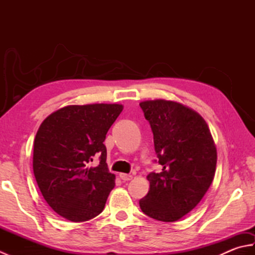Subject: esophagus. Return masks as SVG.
I'll use <instances>...</instances> for the list:
<instances>
[{
    "mask_svg": "<svg viewBox=\"0 0 255 255\" xmlns=\"http://www.w3.org/2000/svg\"><path fill=\"white\" fill-rule=\"evenodd\" d=\"M119 177H121L124 182H127V181H130L131 180L132 175L127 174V173H121V174H119Z\"/></svg>",
    "mask_w": 255,
    "mask_h": 255,
    "instance_id": "obj_1",
    "label": "esophagus"
}]
</instances>
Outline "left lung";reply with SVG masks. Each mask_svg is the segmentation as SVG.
<instances>
[{
	"instance_id": "1",
	"label": "left lung",
	"mask_w": 255,
	"mask_h": 255,
	"mask_svg": "<svg viewBox=\"0 0 255 255\" xmlns=\"http://www.w3.org/2000/svg\"><path fill=\"white\" fill-rule=\"evenodd\" d=\"M153 132L162 172L150 173L148 194L139 200L149 217L173 223L202 200L213 183L217 149L199 114L178 102L163 99L140 103Z\"/></svg>"
}]
</instances>
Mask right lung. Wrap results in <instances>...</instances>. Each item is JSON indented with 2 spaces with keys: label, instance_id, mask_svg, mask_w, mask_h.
Wrapping results in <instances>:
<instances>
[{
  "label": "right lung",
  "instance_id": "1",
  "mask_svg": "<svg viewBox=\"0 0 255 255\" xmlns=\"http://www.w3.org/2000/svg\"><path fill=\"white\" fill-rule=\"evenodd\" d=\"M122 104L68 105L41 123L34 141L32 169L47 204L61 217L79 223L100 215L115 174L108 171L106 133ZM95 155L100 164L89 166Z\"/></svg>",
  "mask_w": 255,
  "mask_h": 255
}]
</instances>
